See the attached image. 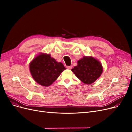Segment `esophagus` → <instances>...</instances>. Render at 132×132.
<instances>
[{"label":"esophagus","mask_w":132,"mask_h":132,"mask_svg":"<svg viewBox=\"0 0 132 132\" xmlns=\"http://www.w3.org/2000/svg\"><path fill=\"white\" fill-rule=\"evenodd\" d=\"M67 68L68 69H71V66H67Z\"/></svg>","instance_id":"obj_1"}]
</instances>
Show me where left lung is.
I'll use <instances>...</instances> for the list:
<instances>
[{"label": "left lung", "instance_id": "left-lung-1", "mask_svg": "<svg viewBox=\"0 0 132 132\" xmlns=\"http://www.w3.org/2000/svg\"><path fill=\"white\" fill-rule=\"evenodd\" d=\"M71 71L86 84H91L100 77L103 68L100 62L93 57H84Z\"/></svg>", "mask_w": 132, "mask_h": 132}]
</instances>
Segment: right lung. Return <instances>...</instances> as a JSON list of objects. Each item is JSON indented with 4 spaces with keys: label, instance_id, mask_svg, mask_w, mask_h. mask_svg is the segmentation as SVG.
Masks as SVG:
<instances>
[{
    "label": "right lung",
    "instance_id": "right-lung-1",
    "mask_svg": "<svg viewBox=\"0 0 132 132\" xmlns=\"http://www.w3.org/2000/svg\"><path fill=\"white\" fill-rule=\"evenodd\" d=\"M30 71L36 82L49 86L66 69L61 62H57L49 54L41 53L30 63Z\"/></svg>",
    "mask_w": 132,
    "mask_h": 132
}]
</instances>
